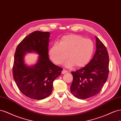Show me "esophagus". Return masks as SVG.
I'll use <instances>...</instances> for the list:
<instances>
[{"label":"esophagus","instance_id":"34e87169","mask_svg":"<svg viewBox=\"0 0 121 121\" xmlns=\"http://www.w3.org/2000/svg\"><path fill=\"white\" fill-rule=\"evenodd\" d=\"M67 71H66V70H65V69H63L62 70V74H65V73H67Z\"/></svg>","mask_w":121,"mask_h":121}]
</instances>
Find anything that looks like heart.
Instances as JSON below:
<instances>
[{"mask_svg": "<svg viewBox=\"0 0 121 121\" xmlns=\"http://www.w3.org/2000/svg\"><path fill=\"white\" fill-rule=\"evenodd\" d=\"M94 49V44L90 39L70 34L63 36L59 44H54L51 47L49 55L56 65L61 64L68 58L69 60L64 64L65 66L72 67L75 65L76 67L81 68L90 61Z\"/></svg>", "mask_w": 121, "mask_h": 121, "instance_id": "1", "label": "heart"}]
</instances>
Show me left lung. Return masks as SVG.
Here are the masks:
<instances>
[{
    "label": "left lung",
    "mask_w": 121,
    "mask_h": 121,
    "mask_svg": "<svg viewBox=\"0 0 121 121\" xmlns=\"http://www.w3.org/2000/svg\"><path fill=\"white\" fill-rule=\"evenodd\" d=\"M95 39L96 50L92 59L84 67L71 72L73 81L70 91L78 99H87L98 94L108 78V51L98 37Z\"/></svg>",
    "instance_id": "left-lung-1"
}]
</instances>
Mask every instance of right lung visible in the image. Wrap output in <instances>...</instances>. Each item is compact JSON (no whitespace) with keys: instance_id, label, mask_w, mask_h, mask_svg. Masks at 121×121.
<instances>
[{"instance_id":"add662e5","label":"right lung","mask_w":121,"mask_h":121,"mask_svg":"<svg viewBox=\"0 0 121 121\" xmlns=\"http://www.w3.org/2000/svg\"><path fill=\"white\" fill-rule=\"evenodd\" d=\"M49 32L35 31L26 36L17 46L13 68V79L20 91L27 97L41 100L53 90V82L61 74L62 69L50 60L48 47ZM27 52L39 55L36 64L25 63Z\"/></svg>"}]
</instances>
